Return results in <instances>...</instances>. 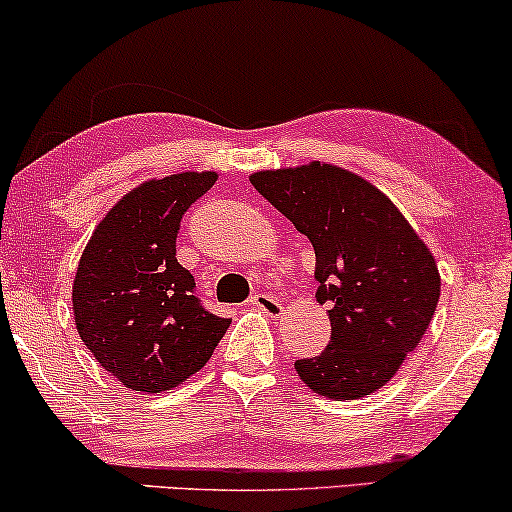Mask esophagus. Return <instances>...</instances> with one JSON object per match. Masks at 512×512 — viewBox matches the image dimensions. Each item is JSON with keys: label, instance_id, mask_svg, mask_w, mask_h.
Here are the masks:
<instances>
[{"label": "esophagus", "instance_id": "esophagus-1", "mask_svg": "<svg viewBox=\"0 0 512 512\" xmlns=\"http://www.w3.org/2000/svg\"><path fill=\"white\" fill-rule=\"evenodd\" d=\"M249 305L256 307V310H261L263 314H268V317H272V319H277L279 314L284 312L282 303H279L277 298L268 296V293H256V296L249 300Z\"/></svg>", "mask_w": 512, "mask_h": 512}]
</instances>
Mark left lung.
Instances as JSON below:
<instances>
[{"label": "left lung", "instance_id": "8db88e82", "mask_svg": "<svg viewBox=\"0 0 512 512\" xmlns=\"http://www.w3.org/2000/svg\"><path fill=\"white\" fill-rule=\"evenodd\" d=\"M249 179L312 242L317 300L331 307V340L319 356L293 363L298 377L333 401L375 394L436 312L440 272L431 249L380 188L345 167L312 160Z\"/></svg>", "mask_w": 512, "mask_h": 512}]
</instances>
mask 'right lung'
<instances>
[{"label":"right lung","mask_w":512,"mask_h":512,"mask_svg":"<svg viewBox=\"0 0 512 512\" xmlns=\"http://www.w3.org/2000/svg\"><path fill=\"white\" fill-rule=\"evenodd\" d=\"M216 172L149 179L104 214L72 286L74 326L123 387L163 394L198 373L230 326L202 310L195 279L177 263L179 221Z\"/></svg>","instance_id":"obj_1"}]
</instances>
